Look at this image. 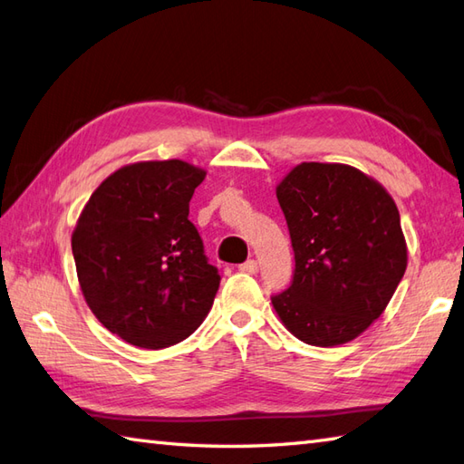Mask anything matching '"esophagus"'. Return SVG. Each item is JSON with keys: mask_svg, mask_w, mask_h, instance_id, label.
Instances as JSON below:
<instances>
[{"mask_svg": "<svg viewBox=\"0 0 464 464\" xmlns=\"http://www.w3.org/2000/svg\"><path fill=\"white\" fill-rule=\"evenodd\" d=\"M239 271H241V273H249V275H255V273L259 271V263L255 261V259L245 261L243 265H239Z\"/></svg>", "mask_w": 464, "mask_h": 464, "instance_id": "1", "label": "esophagus"}]
</instances>
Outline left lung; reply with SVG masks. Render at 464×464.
<instances>
[{
	"label": "left lung",
	"instance_id": "8db88e82",
	"mask_svg": "<svg viewBox=\"0 0 464 464\" xmlns=\"http://www.w3.org/2000/svg\"><path fill=\"white\" fill-rule=\"evenodd\" d=\"M295 275L271 299L281 323L313 347H337L377 321L407 269L397 203L353 165L304 161L277 185Z\"/></svg>",
	"mask_w": 464,
	"mask_h": 464
}]
</instances>
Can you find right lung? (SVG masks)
Returning a JSON list of instances; mask_svg holds the SVG:
<instances>
[{
  "instance_id": "add662e5",
  "label": "right lung",
  "mask_w": 464,
  "mask_h": 464,
  "mask_svg": "<svg viewBox=\"0 0 464 464\" xmlns=\"http://www.w3.org/2000/svg\"><path fill=\"white\" fill-rule=\"evenodd\" d=\"M205 175L183 160L123 165L92 193L75 223L72 249L87 307L135 347H171L213 307L221 277L189 221Z\"/></svg>"
}]
</instances>
